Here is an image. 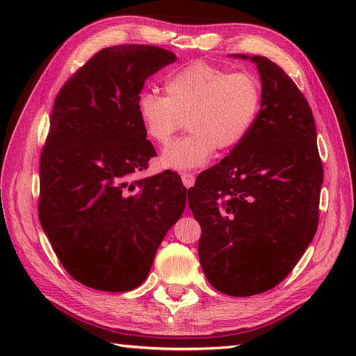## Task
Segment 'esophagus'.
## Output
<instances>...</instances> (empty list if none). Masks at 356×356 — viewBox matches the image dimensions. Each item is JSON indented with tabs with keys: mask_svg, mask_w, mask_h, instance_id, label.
<instances>
[{
	"mask_svg": "<svg viewBox=\"0 0 356 356\" xmlns=\"http://www.w3.org/2000/svg\"><path fill=\"white\" fill-rule=\"evenodd\" d=\"M180 177H182V182L186 188H191L195 182L194 174H191V172H180Z\"/></svg>",
	"mask_w": 356,
	"mask_h": 356,
	"instance_id": "esophagus-1",
	"label": "esophagus"
}]
</instances>
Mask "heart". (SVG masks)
Wrapping results in <instances>:
<instances>
[{"instance_id":"b5f03b06","label":"heart","mask_w":356,"mask_h":356,"mask_svg":"<svg viewBox=\"0 0 356 356\" xmlns=\"http://www.w3.org/2000/svg\"><path fill=\"white\" fill-rule=\"evenodd\" d=\"M260 105L261 82L254 73L195 61L165 78V96L140 92L136 111L147 138L159 145L170 142L185 118L190 133L161 156L163 168L184 171L205 165L216 148L237 147L252 128Z\"/></svg>"}]
</instances>
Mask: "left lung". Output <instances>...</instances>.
Segmentation results:
<instances>
[{
  "label": "left lung",
  "instance_id": "8db88e82",
  "mask_svg": "<svg viewBox=\"0 0 356 356\" xmlns=\"http://www.w3.org/2000/svg\"><path fill=\"white\" fill-rule=\"evenodd\" d=\"M251 61L261 76L255 122L188 190L202 228V269L217 291L232 297L266 292L289 275L318 228L323 184L306 97L270 59Z\"/></svg>",
  "mask_w": 356,
  "mask_h": 356
}]
</instances>
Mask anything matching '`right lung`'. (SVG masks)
<instances>
[{
	"label": "right lung",
	"mask_w": 356,
	"mask_h": 356,
	"mask_svg": "<svg viewBox=\"0 0 356 356\" xmlns=\"http://www.w3.org/2000/svg\"><path fill=\"white\" fill-rule=\"evenodd\" d=\"M176 59L156 45L105 47L53 104L38 214L64 269L92 289L125 292L145 282L159 245L185 209L177 172L138 177L156 149L136 99L151 74Z\"/></svg>",
	"instance_id": "right-lung-1"
}]
</instances>
